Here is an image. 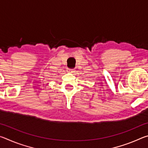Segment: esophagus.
Masks as SVG:
<instances>
[{
	"label": "esophagus",
	"mask_w": 148,
	"mask_h": 148,
	"mask_svg": "<svg viewBox=\"0 0 148 148\" xmlns=\"http://www.w3.org/2000/svg\"><path fill=\"white\" fill-rule=\"evenodd\" d=\"M67 71L69 72H71V73H72V72H74L75 71L74 69H67Z\"/></svg>",
	"instance_id": "1"
}]
</instances>
